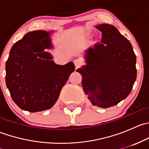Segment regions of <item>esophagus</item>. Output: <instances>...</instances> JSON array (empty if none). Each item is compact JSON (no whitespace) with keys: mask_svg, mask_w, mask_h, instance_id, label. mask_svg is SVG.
Here are the masks:
<instances>
[{"mask_svg":"<svg viewBox=\"0 0 149 149\" xmlns=\"http://www.w3.org/2000/svg\"><path fill=\"white\" fill-rule=\"evenodd\" d=\"M73 63H74L75 66H76V68H79V67H80V66L82 65L81 61L80 60H79V59L74 60V61H73Z\"/></svg>","mask_w":149,"mask_h":149,"instance_id":"1","label":"esophagus"}]
</instances>
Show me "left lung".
<instances>
[{"instance_id":"left-lung-1","label":"left lung","mask_w":149,"mask_h":149,"mask_svg":"<svg viewBox=\"0 0 149 149\" xmlns=\"http://www.w3.org/2000/svg\"><path fill=\"white\" fill-rule=\"evenodd\" d=\"M101 42L86 51V65L76 71L82 76V86L94 106L117 105L131 92L136 80V57L133 47L116 27L102 24Z\"/></svg>"}]
</instances>
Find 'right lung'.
I'll return each instance as SVG.
<instances>
[{"instance_id": "obj_1", "label": "right lung", "mask_w": 149, "mask_h": 149, "mask_svg": "<svg viewBox=\"0 0 149 149\" xmlns=\"http://www.w3.org/2000/svg\"><path fill=\"white\" fill-rule=\"evenodd\" d=\"M52 31L28 32L10 50L6 63V83L12 100L30 112L49 109L75 70L73 62L58 65L45 49H52Z\"/></svg>"}]
</instances>
